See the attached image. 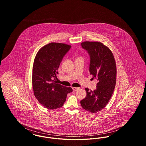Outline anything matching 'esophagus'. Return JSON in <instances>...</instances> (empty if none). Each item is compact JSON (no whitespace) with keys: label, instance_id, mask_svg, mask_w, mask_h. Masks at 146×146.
Returning a JSON list of instances; mask_svg holds the SVG:
<instances>
[{"label":"esophagus","instance_id":"34e87169","mask_svg":"<svg viewBox=\"0 0 146 146\" xmlns=\"http://www.w3.org/2000/svg\"><path fill=\"white\" fill-rule=\"evenodd\" d=\"M72 89H73V90L74 91V92H75L76 90H77L78 89H79V88H77V87H73L72 88Z\"/></svg>","mask_w":146,"mask_h":146}]
</instances>
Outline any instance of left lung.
<instances>
[{
  "label": "left lung",
  "mask_w": 146,
  "mask_h": 146,
  "mask_svg": "<svg viewBox=\"0 0 146 146\" xmlns=\"http://www.w3.org/2000/svg\"><path fill=\"white\" fill-rule=\"evenodd\" d=\"M81 46L89 54V72L98 83L95 90L85 88L87 96L80 102L84 110L94 113L105 108L112 95L116 82V64L112 52L101 42L85 41Z\"/></svg>",
  "instance_id": "1"
}]
</instances>
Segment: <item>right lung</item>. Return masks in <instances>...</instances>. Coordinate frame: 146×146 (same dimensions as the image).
<instances>
[{
	"label": "right lung",
	"mask_w": 146,
	"mask_h": 146,
	"mask_svg": "<svg viewBox=\"0 0 146 146\" xmlns=\"http://www.w3.org/2000/svg\"><path fill=\"white\" fill-rule=\"evenodd\" d=\"M71 47L51 42L42 47L35 58L32 73L34 93L38 102L49 110L61 108L67 94L72 92L71 87L58 84L56 80L60 64Z\"/></svg>",
	"instance_id": "1"
}]
</instances>
